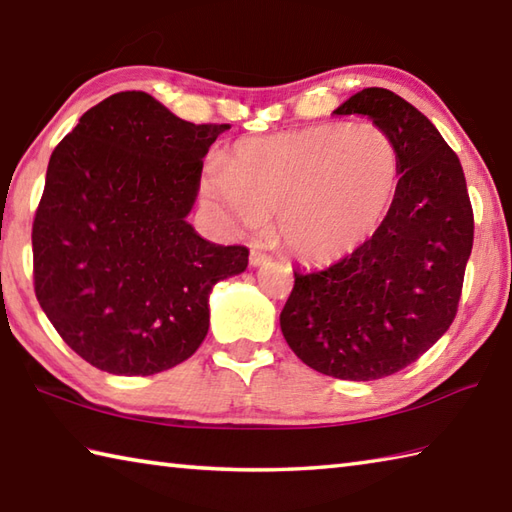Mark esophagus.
<instances>
[{
	"mask_svg": "<svg viewBox=\"0 0 512 512\" xmlns=\"http://www.w3.org/2000/svg\"><path fill=\"white\" fill-rule=\"evenodd\" d=\"M268 257L264 250H259V248H253L250 250V266H262V264H266L268 262Z\"/></svg>",
	"mask_w": 512,
	"mask_h": 512,
	"instance_id": "34e87169",
	"label": "esophagus"
}]
</instances>
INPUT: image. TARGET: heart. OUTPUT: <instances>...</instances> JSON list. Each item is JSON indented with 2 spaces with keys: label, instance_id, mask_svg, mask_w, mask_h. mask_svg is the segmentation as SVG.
<instances>
[{
  "label": "heart",
  "instance_id": "heart-1",
  "mask_svg": "<svg viewBox=\"0 0 512 512\" xmlns=\"http://www.w3.org/2000/svg\"><path fill=\"white\" fill-rule=\"evenodd\" d=\"M401 181L403 156L385 127L320 123L235 143L206 190L237 224L275 219L288 253L327 266L376 235Z\"/></svg>",
  "mask_w": 512,
  "mask_h": 512
}]
</instances>
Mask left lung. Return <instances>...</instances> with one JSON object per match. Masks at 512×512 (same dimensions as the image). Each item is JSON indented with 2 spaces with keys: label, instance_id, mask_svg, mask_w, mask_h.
Returning <instances> with one entry per match:
<instances>
[{
  "label": "left lung",
  "instance_id": "left-lung-1",
  "mask_svg": "<svg viewBox=\"0 0 512 512\" xmlns=\"http://www.w3.org/2000/svg\"><path fill=\"white\" fill-rule=\"evenodd\" d=\"M385 127L403 181L385 224L324 271H293L280 315L304 365L342 380L392 376L418 360L457 315L475 239L459 156L430 120L394 91L369 87L333 111Z\"/></svg>",
  "mask_w": 512,
  "mask_h": 512
}]
</instances>
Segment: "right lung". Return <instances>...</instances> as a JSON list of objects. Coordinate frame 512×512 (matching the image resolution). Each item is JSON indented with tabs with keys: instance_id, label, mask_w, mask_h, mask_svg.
<instances>
[{
	"instance_id": "1",
	"label": "right lung",
	"mask_w": 512,
	"mask_h": 512,
	"mask_svg": "<svg viewBox=\"0 0 512 512\" xmlns=\"http://www.w3.org/2000/svg\"><path fill=\"white\" fill-rule=\"evenodd\" d=\"M226 129L120 91L53 150L33 219V286L89 365L152 376L188 360L208 333L212 286L246 271V246L210 244L185 221L203 156Z\"/></svg>"
}]
</instances>
